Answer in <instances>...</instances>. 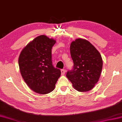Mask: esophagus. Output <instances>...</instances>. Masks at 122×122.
Instances as JSON below:
<instances>
[{
    "mask_svg": "<svg viewBox=\"0 0 122 122\" xmlns=\"http://www.w3.org/2000/svg\"><path fill=\"white\" fill-rule=\"evenodd\" d=\"M61 75H64L65 74V70L64 69H62L61 70Z\"/></svg>",
    "mask_w": 122,
    "mask_h": 122,
    "instance_id": "esophagus-1",
    "label": "esophagus"
}]
</instances>
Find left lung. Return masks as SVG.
<instances>
[{"mask_svg": "<svg viewBox=\"0 0 122 122\" xmlns=\"http://www.w3.org/2000/svg\"><path fill=\"white\" fill-rule=\"evenodd\" d=\"M70 53L74 66L66 73V77L76 90H92L98 81L103 67L100 53L88 41L78 38L71 42Z\"/></svg>", "mask_w": 122, "mask_h": 122, "instance_id": "left-lung-1", "label": "left lung"}]
</instances>
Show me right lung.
I'll list each match as a JSON object with an SVG mask.
<instances>
[{"instance_id":"right-lung-1","label":"right lung","mask_w":122,"mask_h":122,"mask_svg":"<svg viewBox=\"0 0 122 122\" xmlns=\"http://www.w3.org/2000/svg\"><path fill=\"white\" fill-rule=\"evenodd\" d=\"M56 41L41 35L29 43L18 59L20 74L27 85L37 93L46 94L54 90L61 75L52 61V47Z\"/></svg>"}]
</instances>
